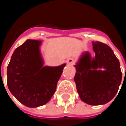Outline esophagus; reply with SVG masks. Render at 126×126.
Masks as SVG:
<instances>
[{
  "label": "esophagus",
  "instance_id": "esophagus-1",
  "mask_svg": "<svg viewBox=\"0 0 126 126\" xmlns=\"http://www.w3.org/2000/svg\"><path fill=\"white\" fill-rule=\"evenodd\" d=\"M67 63H68V65H72L75 63V59H73V58H69V59L67 60Z\"/></svg>",
  "mask_w": 126,
  "mask_h": 126
}]
</instances>
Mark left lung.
<instances>
[{"label":"left lung","mask_w":126,"mask_h":126,"mask_svg":"<svg viewBox=\"0 0 126 126\" xmlns=\"http://www.w3.org/2000/svg\"><path fill=\"white\" fill-rule=\"evenodd\" d=\"M95 56L85 52L79 59L74 80L81 100L90 105L109 102L117 94L121 84L119 60L112 49L105 44L92 42ZM104 68L105 71L97 70Z\"/></svg>","instance_id":"8db88e82"}]
</instances>
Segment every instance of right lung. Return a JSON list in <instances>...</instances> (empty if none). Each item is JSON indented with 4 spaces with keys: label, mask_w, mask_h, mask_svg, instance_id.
I'll list each match as a JSON object with an SVG mask.
<instances>
[{
    "label": "right lung",
    "mask_w": 126,
    "mask_h": 126,
    "mask_svg": "<svg viewBox=\"0 0 126 126\" xmlns=\"http://www.w3.org/2000/svg\"><path fill=\"white\" fill-rule=\"evenodd\" d=\"M40 44V40H27L15 49L7 67L9 90L27 107H38L49 101L66 65L43 67Z\"/></svg>",
    "instance_id": "add662e5"
}]
</instances>
